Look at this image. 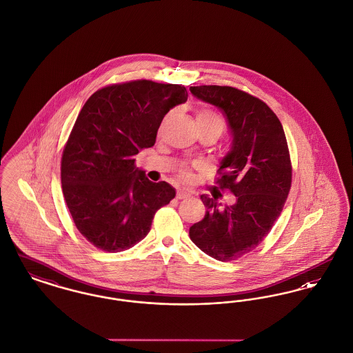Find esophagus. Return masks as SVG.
<instances>
[{
    "label": "esophagus",
    "mask_w": 353,
    "mask_h": 353,
    "mask_svg": "<svg viewBox=\"0 0 353 353\" xmlns=\"http://www.w3.org/2000/svg\"><path fill=\"white\" fill-rule=\"evenodd\" d=\"M190 196V194L187 192V191H183V190H179L178 192H176V198L178 199H185V198H188Z\"/></svg>",
    "instance_id": "obj_1"
}]
</instances>
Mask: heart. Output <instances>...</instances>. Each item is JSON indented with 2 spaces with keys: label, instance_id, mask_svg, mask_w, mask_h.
I'll return each instance as SVG.
<instances>
[{
  "label": "heart",
  "instance_id": "b5f03b06",
  "mask_svg": "<svg viewBox=\"0 0 353 353\" xmlns=\"http://www.w3.org/2000/svg\"><path fill=\"white\" fill-rule=\"evenodd\" d=\"M196 122L198 125H212V126H216L221 132L224 130V121L222 119L221 115H218L216 112H211V110H199L196 112ZM181 175L188 179L190 178V172L187 168H182L181 171Z\"/></svg>",
  "mask_w": 353,
  "mask_h": 353
}]
</instances>
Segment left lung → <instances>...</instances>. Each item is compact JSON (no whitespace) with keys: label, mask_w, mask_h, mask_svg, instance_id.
<instances>
[{"label":"left lung","mask_w":353,"mask_h":353,"mask_svg":"<svg viewBox=\"0 0 353 353\" xmlns=\"http://www.w3.org/2000/svg\"><path fill=\"white\" fill-rule=\"evenodd\" d=\"M190 92L227 118L232 142L216 183L235 195V203L224 207L201 195L207 211L190 227V239L214 259L236 260L268 235L287 201L292 168L285 134L276 114L251 94L215 85Z\"/></svg>","instance_id":"1"}]
</instances>
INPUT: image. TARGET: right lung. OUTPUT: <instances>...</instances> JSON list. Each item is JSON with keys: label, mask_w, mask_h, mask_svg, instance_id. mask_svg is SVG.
Wrapping results in <instances>:
<instances>
[{"label": "right lung", "mask_w": 353, "mask_h": 353, "mask_svg": "<svg viewBox=\"0 0 353 353\" xmlns=\"http://www.w3.org/2000/svg\"><path fill=\"white\" fill-rule=\"evenodd\" d=\"M187 97L182 85L138 79L99 89L78 114L62 152L61 182L75 227L97 248L129 250L174 199L175 188L149 181L135 155L154 146L162 119Z\"/></svg>", "instance_id": "right-lung-1"}]
</instances>
